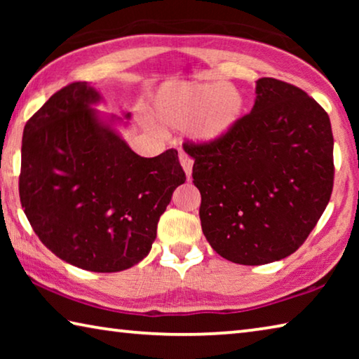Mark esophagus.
I'll return each mask as SVG.
<instances>
[{
  "label": "esophagus",
  "mask_w": 359,
  "mask_h": 359,
  "mask_svg": "<svg viewBox=\"0 0 359 359\" xmlns=\"http://www.w3.org/2000/svg\"><path fill=\"white\" fill-rule=\"evenodd\" d=\"M179 160H180L182 168H184V172H185V175H187V180H191L193 160L185 154V151H180V154H179Z\"/></svg>",
  "instance_id": "esophagus-1"
}]
</instances>
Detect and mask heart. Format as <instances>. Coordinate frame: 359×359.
Listing matches in <instances>:
<instances>
[{
	"instance_id": "obj_1",
	"label": "heart",
	"mask_w": 359,
	"mask_h": 359,
	"mask_svg": "<svg viewBox=\"0 0 359 359\" xmlns=\"http://www.w3.org/2000/svg\"><path fill=\"white\" fill-rule=\"evenodd\" d=\"M244 96L234 85L215 82L166 83L155 96L150 117L163 130L190 126L199 142H214L244 114Z\"/></svg>"
}]
</instances>
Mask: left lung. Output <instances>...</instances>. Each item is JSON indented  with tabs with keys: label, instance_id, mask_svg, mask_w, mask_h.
<instances>
[{
	"label": "left lung",
	"instance_id": "left-lung-1",
	"mask_svg": "<svg viewBox=\"0 0 359 359\" xmlns=\"http://www.w3.org/2000/svg\"><path fill=\"white\" fill-rule=\"evenodd\" d=\"M250 114L210 144L185 142L201 193L199 218L210 247L245 266L287 258L330 203L331 121L294 85L257 81Z\"/></svg>",
	"mask_w": 359,
	"mask_h": 359
}]
</instances>
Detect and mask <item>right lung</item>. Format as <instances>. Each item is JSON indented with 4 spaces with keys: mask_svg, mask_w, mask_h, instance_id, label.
<instances>
[{
    "mask_svg": "<svg viewBox=\"0 0 359 359\" xmlns=\"http://www.w3.org/2000/svg\"><path fill=\"white\" fill-rule=\"evenodd\" d=\"M87 82L66 85L27 121L20 203L42 244L66 263L118 272L147 257L158 220L185 182L177 150L139 156Z\"/></svg>",
    "mask_w": 359,
    "mask_h": 359,
    "instance_id": "1",
    "label": "right lung"
}]
</instances>
